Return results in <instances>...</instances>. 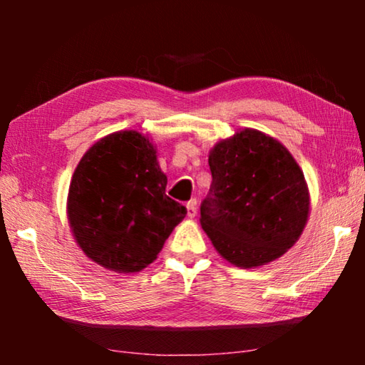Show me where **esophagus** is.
I'll return each instance as SVG.
<instances>
[{
  "label": "esophagus",
  "mask_w": 365,
  "mask_h": 365,
  "mask_svg": "<svg viewBox=\"0 0 365 365\" xmlns=\"http://www.w3.org/2000/svg\"><path fill=\"white\" fill-rule=\"evenodd\" d=\"M187 215L190 219H193L196 215V201L195 200H191L187 205Z\"/></svg>",
  "instance_id": "1"
}]
</instances>
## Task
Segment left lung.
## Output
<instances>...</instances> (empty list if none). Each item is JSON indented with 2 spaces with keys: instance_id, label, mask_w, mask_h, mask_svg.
<instances>
[{
  "instance_id": "obj_1",
  "label": "left lung",
  "mask_w": 365,
  "mask_h": 365,
  "mask_svg": "<svg viewBox=\"0 0 365 365\" xmlns=\"http://www.w3.org/2000/svg\"><path fill=\"white\" fill-rule=\"evenodd\" d=\"M211 193L201 227L235 267L256 269L298 242L311 212L304 174L279 140L240 128L209 151Z\"/></svg>"
}]
</instances>
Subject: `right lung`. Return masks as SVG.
<instances>
[{"instance_id":"right-lung-1","label":"right lung","mask_w":365,"mask_h":365,"mask_svg":"<svg viewBox=\"0 0 365 365\" xmlns=\"http://www.w3.org/2000/svg\"><path fill=\"white\" fill-rule=\"evenodd\" d=\"M165 187L148 135L119 130L98 140L80 159L67 193V220L78 248L117 274L148 267L187 215Z\"/></svg>"}]
</instances>
